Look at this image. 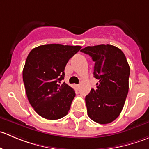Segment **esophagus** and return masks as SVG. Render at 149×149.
<instances>
[{
	"label": "esophagus",
	"instance_id": "34e87169",
	"mask_svg": "<svg viewBox=\"0 0 149 149\" xmlns=\"http://www.w3.org/2000/svg\"><path fill=\"white\" fill-rule=\"evenodd\" d=\"M75 86H76L77 88H79V87H80V85H79V84H76V85H75Z\"/></svg>",
	"mask_w": 149,
	"mask_h": 149
}]
</instances>
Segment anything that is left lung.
<instances>
[{
	"label": "left lung",
	"mask_w": 149,
	"mask_h": 149,
	"mask_svg": "<svg viewBox=\"0 0 149 149\" xmlns=\"http://www.w3.org/2000/svg\"><path fill=\"white\" fill-rule=\"evenodd\" d=\"M82 52L94 62L97 89L91 88L85 101L88 117L100 124H107L120 115L129 89L130 66L120 49L111 45L88 46Z\"/></svg>",
	"instance_id": "1"
}]
</instances>
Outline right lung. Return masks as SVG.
Returning <instances> with one entry per match:
<instances>
[{"instance_id": "1", "label": "right lung", "mask_w": 149, "mask_h": 149, "mask_svg": "<svg viewBox=\"0 0 149 149\" xmlns=\"http://www.w3.org/2000/svg\"><path fill=\"white\" fill-rule=\"evenodd\" d=\"M81 46L49 44L37 47L28 55L23 69L26 96L35 112L47 120L65 116L76 96L73 88L64 82L68 61Z\"/></svg>"}]
</instances>
